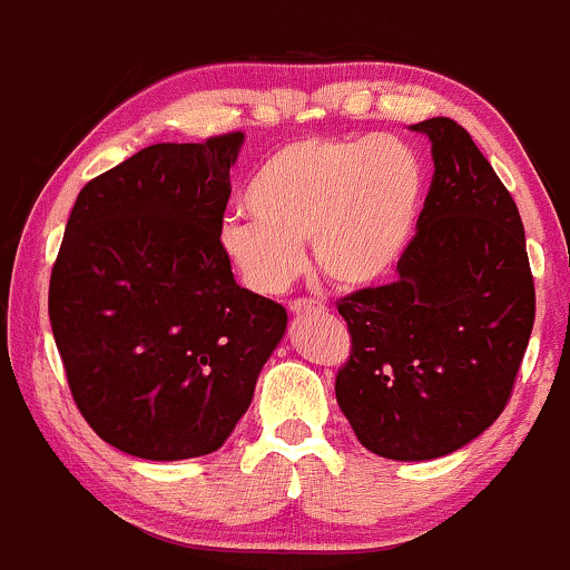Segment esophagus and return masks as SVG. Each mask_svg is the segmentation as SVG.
Masks as SVG:
<instances>
[{"mask_svg":"<svg viewBox=\"0 0 570 570\" xmlns=\"http://www.w3.org/2000/svg\"><path fill=\"white\" fill-rule=\"evenodd\" d=\"M287 306H291V312L296 314V317H298V314H320V312H325L323 301H314V298H293Z\"/></svg>","mask_w":570,"mask_h":570,"instance_id":"1","label":"esophagus"}]
</instances>
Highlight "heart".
Here are the masks:
<instances>
[{
	"label": "heart",
	"instance_id": "heart-1",
	"mask_svg": "<svg viewBox=\"0 0 570 570\" xmlns=\"http://www.w3.org/2000/svg\"><path fill=\"white\" fill-rule=\"evenodd\" d=\"M424 180L419 151L397 136L296 140L253 173L250 216L224 218L220 253L266 296L296 279L306 239L333 285L379 283L411 243Z\"/></svg>",
	"mask_w": 570,
	"mask_h": 570
}]
</instances>
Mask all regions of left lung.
I'll use <instances>...</instances> for the list:
<instances>
[{
    "label": "left lung",
    "instance_id": "1",
    "mask_svg": "<svg viewBox=\"0 0 570 570\" xmlns=\"http://www.w3.org/2000/svg\"><path fill=\"white\" fill-rule=\"evenodd\" d=\"M434 176L390 285L338 301L352 352L336 400L367 451L426 461L483 434L510 403L537 291L512 194L448 117L413 125Z\"/></svg>",
    "mask_w": 570,
    "mask_h": 570
}]
</instances>
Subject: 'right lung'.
I'll list each match as a JSON object with an SVG mask.
<instances>
[{
    "instance_id": "1",
    "label": "right lung",
    "mask_w": 570,
    "mask_h": 570,
    "mask_svg": "<svg viewBox=\"0 0 570 570\" xmlns=\"http://www.w3.org/2000/svg\"><path fill=\"white\" fill-rule=\"evenodd\" d=\"M243 140L146 146L92 178L66 224L52 336L79 413L130 456L218 451L285 336L287 312L234 283L220 253Z\"/></svg>"
}]
</instances>
